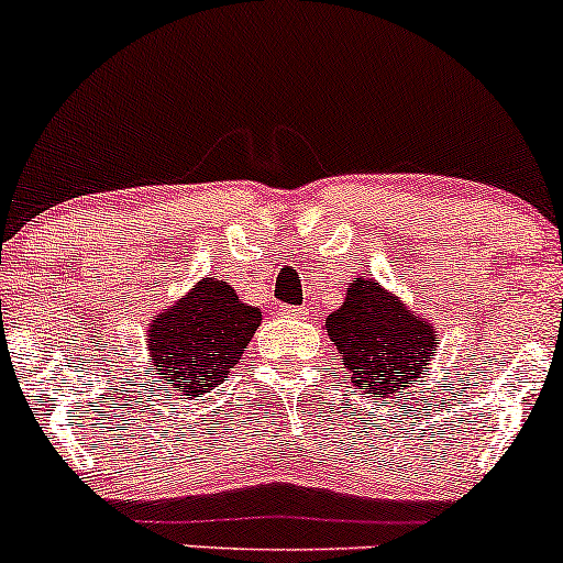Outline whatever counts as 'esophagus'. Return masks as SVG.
<instances>
[{"label": "esophagus", "instance_id": "1", "mask_svg": "<svg viewBox=\"0 0 563 563\" xmlns=\"http://www.w3.org/2000/svg\"><path fill=\"white\" fill-rule=\"evenodd\" d=\"M279 311L282 316H287V319H308V308L302 306H282Z\"/></svg>", "mask_w": 563, "mask_h": 563}]
</instances>
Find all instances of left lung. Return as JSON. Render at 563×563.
Instances as JSON below:
<instances>
[{
	"label": "left lung",
	"instance_id": "left-lung-1",
	"mask_svg": "<svg viewBox=\"0 0 563 563\" xmlns=\"http://www.w3.org/2000/svg\"><path fill=\"white\" fill-rule=\"evenodd\" d=\"M327 334L353 383L377 396L418 383L435 353L433 321L366 276L353 279L343 306L327 316Z\"/></svg>",
	"mask_w": 563,
	"mask_h": 563
}]
</instances>
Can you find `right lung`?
I'll return each instance as SVG.
<instances>
[{"label": "right lung", "instance_id": "right-lung-1", "mask_svg": "<svg viewBox=\"0 0 563 563\" xmlns=\"http://www.w3.org/2000/svg\"><path fill=\"white\" fill-rule=\"evenodd\" d=\"M261 321V308L239 300L229 282L205 276L159 316H151L145 345L156 383H167V390L183 399L210 394L239 364Z\"/></svg>", "mask_w": 563, "mask_h": 563}]
</instances>
